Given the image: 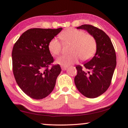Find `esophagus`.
I'll list each match as a JSON object with an SVG mask.
<instances>
[{"mask_svg":"<svg viewBox=\"0 0 128 128\" xmlns=\"http://www.w3.org/2000/svg\"><path fill=\"white\" fill-rule=\"evenodd\" d=\"M61 68H62V69L63 70H64L66 69V68H67V66H61Z\"/></svg>","mask_w":128,"mask_h":128,"instance_id":"1","label":"esophagus"}]
</instances>
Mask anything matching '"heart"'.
Here are the masks:
<instances>
[{
	"label": "heart",
	"instance_id": "b5f03b06",
	"mask_svg": "<svg viewBox=\"0 0 128 128\" xmlns=\"http://www.w3.org/2000/svg\"><path fill=\"white\" fill-rule=\"evenodd\" d=\"M62 40L72 44L70 54H64L56 60L57 64L68 66L77 62L80 57L82 60H87L93 56L97 49V42L93 36L87 34L85 31L72 28L66 29L60 35ZM48 49L54 55H57L62 50V43L54 38L48 44Z\"/></svg>",
	"mask_w": 128,
	"mask_h": 128
}]
</instances>
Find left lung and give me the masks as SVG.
I'll return each instance as SVG.
<instances>
[{
  "instance_id": "obj_1",
  "label": "left lung",
  "mask_w": 128,
  "mask_h": 128,
  "mask_svg": "<svg viewBox=\"0 0 128 128\" xmlns=\"http://www.w3.org/2000/svg\"><path fill=\"white\" fill-rule=\"evenodd\" d=\"M77 28L86 30L97 42L95 55L84 63L83 67L76 66L78 74L74 78L75 85L80 92L87 98H94L106 92L111 84L116 65V54L110 37L102 30L88 24Z\"/></svg>"
}]
</instances>
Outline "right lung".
<instances>
[{
	"instance_id": "right-lung-1",
	"label": "right lung",
	"mask_w": 128,
	"mask_h": 128,
	"mask_svg": "<svg viewBox=\"0 0 128 128\" xmlns=\"http://www.w3.org/2000/svg\"><path fill=\"white\" fill-rule=\"evenodd\" d=\"M62 30L29 29L14 45L12 54L14 76L22 92L33 99L45 98L55 87L61 68L59 64L50 68L54 58L48 44Z\"/></svg>"
}]
</instances>
